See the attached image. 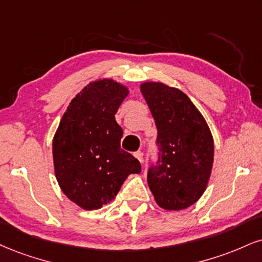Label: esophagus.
I'll list each match as a JSON object with an SVG mask.
<instances>
[{
  "label": "esophagus",
  "instance_id": "esophagus-1",
  "mask_svg": "<svg viewBox=\"0 0 262 262\" xmlns=\"http://www.w3.org/2000/svg\"><path fill=\"white\" fill-rule=\"evenodd\" d=\"M134 156L137 157V159L139 160L140 162H143V160H144V154H143V151H137V152L134 154Z\"/></svg>",
  "mask_w": 262,
  "mask_h": 262
}]
</instances>
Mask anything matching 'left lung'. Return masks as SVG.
<instances>
[{
  "mask_svg": "<svg viewBox=\"0 0 262 262\" xmlns=\"http://www.w3.org/2000/svg\"><path fill=\"white\" fill-rule=\"evenodd\" d=\"M157 127V161L147 171V184L157 205L183 210L200 199L213 163V139L199 110L183 91L162 83H144Z\"/></svg>",
  "mask_w": 262,
  "mask_h": 262,
  "instance_id": "1",
  "label": "left lung"
}]
</instances>
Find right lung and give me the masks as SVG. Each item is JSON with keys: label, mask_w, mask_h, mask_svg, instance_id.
Wrapping results in <instances>:
<instances>
[{"label": "right lung", "mask_w": 262, "mask_h": 262, "mask_svg": "<svg viewBox=\"0 0 262 262\" xmlns=\"http://www.w3.org/2000/svg\"><path fill=\"white\" fill-rule=\"evenodd\" d=\"M128 89L111 79L90 83L69 103L52 143L62 191L84 210L112 201L140 162L121 149L123 130L115 115Z\"/></svg>", "instance_id": "obj_1"}]
</instances>
